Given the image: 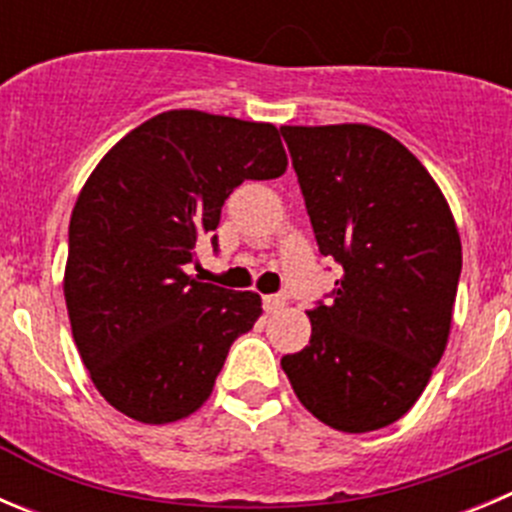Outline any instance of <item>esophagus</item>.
I'll return each mask as SVG.
<instances>
[{
  "label": "esophagus",
  "instance_id": "34e87169",
  "mask_svg": "<svg viewBox=\"0 0 512 512\" xmlns=\"http://www.w3.org/2000/svg\"><path fill=\"white\" fill-rule=\"evenodd\" d=\"M281 307H284V299L276 297V294H269V297H264V312H266V314L279 312Z\"/></svg>",
  "mask_w": 512,
  "mask_h": 512
}]
</instances>
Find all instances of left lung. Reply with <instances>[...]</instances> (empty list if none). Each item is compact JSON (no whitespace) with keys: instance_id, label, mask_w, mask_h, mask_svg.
Wrapping results in <instances>:
<instances>
[{"instance_id":"obj_1","label":"left lung","mask_w":512,"mask_h":512,"mask_svg":"<svg viewBox=\"0 0 512 512\" xmlns=\"http://www.w3.org/2000/svg\"><path fill=\"white\" fill-rule=\"evenodd\" d=\"M322 256L342 269L281 358L304 409L363 434L401 419L447 348L462 274L449 205L424 164L365 124L281 126Z\"/></svg>"}]
</instances>
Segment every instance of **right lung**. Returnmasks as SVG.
Returning <instances> with one entry per match:
<instances>
[{
    "instance_id": "1",
    "label": "right lung",
    "mask_w": 512,
    "mask_h": 512,
    "mask_svg": "<svg viewBox=\"0 0 512 512\" xmlns=\"http://www.w3.org/2000/svg\"><path fill=\"white\" fill-rule=\"evenodd\" d=\"M287 170L271 124L164 111L129 131L75 200L65 304L93 386L142 424L185 419L208 401L261 297L192 279L195 243L246 180Z\"/></svg>"
}]
</instances>
